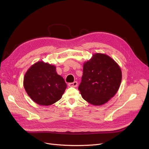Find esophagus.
<instances>
[{
  "label": "esophagus",
  "mask_w": 149,
  "mask_h": 149,
  "mask_svg": "<svg viewBox=\"0 0 149 149\" xmlns=\"http://www.w3.org/2000/svg\"><path fill=\"white\" fill-rule=\"evenodd\" d=\"M68 85H69V86H70V87H74V88H76V87L77 86V85H78V83H77V81H74V82H73V83H69Z\"/></svg>",
  "instance_id": "1"
}]
</instances>
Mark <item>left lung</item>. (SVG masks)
Instances as JSON below:
<instances>
[{
  "label": "left lung",
  "mask_w": 149,
  "mask_h": 149,
  "mask_svg": "<svg viewBox=\"0 0 149 149\" xmlns=\"http://www.w3.org/2000/svg\"><path fill=\"white\" fill-rule=\"evenodd\" d=\"M121 80V70L117 63L106 54L96 53L84 63L79 90L87 102L100 106L116 94Z\"/></svg>",
  "instance_id": "8db88e82"
}]
</instances>
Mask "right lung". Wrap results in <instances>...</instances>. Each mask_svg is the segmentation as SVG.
<instances>
[{"label":"right lung","mask_w":149,"mask_h":149,"mask_svg":"<svg viewBox=\"0 0 149 149\" xmlns=\"http://www.w3.org/2000/svg\"><path fill=\"white\" fill-rule=\"evenodd\" d=\"M23 86L35 103L49 106L61 99L67 85L63 78L57 73L56 66L40 61L28 69Z\"/></svg>","instance_id":"add662e5"}]
</instances>
